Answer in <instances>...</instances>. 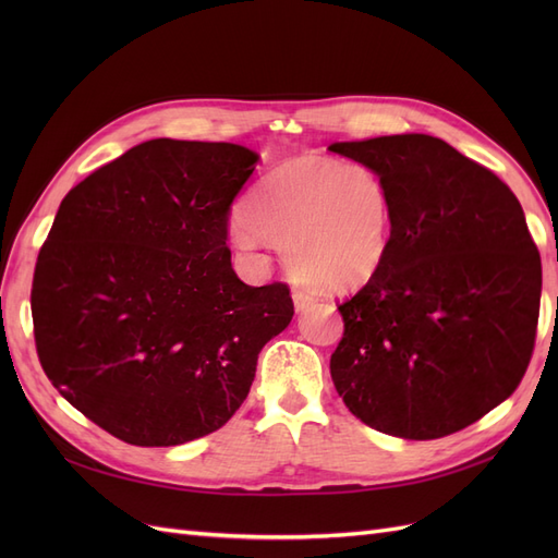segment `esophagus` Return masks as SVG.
<instances>
[{
  "label": "esophagus",
  "instance_id": "esophagus-1",
  "mask_svg": "<svg viewBox=\"0 0 558 558\" xmlns=\"http://www.w3.org/2000/svg\"><path fill=\"white\" fill-rule=\"evenodd\" d=\"M316 302V298L310 293V291H302V289H293V305H295V312H305L310 310Z\"/></svg>",
  "mask_w": 558,
  "mask_h": 558
}]
</instances>
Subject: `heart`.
Masks as SVG:
<instances>
[{
  "mask_svg": "<svg viewBox=\"0 0 558 558\" xmlns=\"http://www.w3.org/2000/svg\"><path fill=\"white\" fill-rule=\"evenodd\" d=\"M391 223V193L375 170L300 156L260 181L234 221L232 242L244 251L275 242L298 279L326 291H351L381 269Z\"/></svg>",
  "mask_w": 558,
  "mask_h": 558,
  "instance_id": "heart-1",
  "label": "heart"
}]
</instances>
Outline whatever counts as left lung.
Instances as JSON below:
<instances>
[{"label":"left lung","mask_w":558,"mask_h":558,"mask_svg":"<svg viewBox=\"0 0 558 558\" xmlns=\"http://www.w3.org/2000/svg\"><path fill=\"white\" fill-rule=\"evenodd\" d=\"M393 202L379 272L340 305L330 377L349 412L402 440H435L508 400L526 373L543 265L514 193L430 134L335 142Z\"/></svg>","instance_id":"left-lung-1"}]
</instances>
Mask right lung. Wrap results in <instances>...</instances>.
Wrapping results in <instances>:
<instances>
[{"instance_id":"1","label":"right lung","mask_w":558,"mask_h":558,"mask_svg":"<svg viewBox=\"0 0 558 558\" xmlns=\"http://www.w3.org/2000/svg\"><path fill=\"white\" fill-rule=\"evenodd\" d=\"M258 160L240 144L148 140L62 199L32 283L39 361L118 440L172 447L228 424L291 324L289 286H246L226 246Z\"/></svg>"}]
</instances>
